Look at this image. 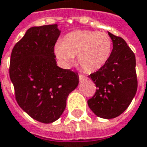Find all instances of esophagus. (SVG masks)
Returning <instances> with one entry per match:
<instances>
[{
    "instance_id": "obj_1",
    "label": "esophagus",
    "mask_w": 147,
    "mask_h": 147,
    "mask_svg": "<svg viewBox=\"0 0 147 147\" xmlns=\"http://www.w3.org/2000/svg\"><path fill=\"white\" fill-rule=\"evenodd\" d=\"M79 79L80 81H84V80L86 79V76H84V75L83 74H79Z\"/></svg>"
}]
</instances>
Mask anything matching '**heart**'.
Returning a JSON list of instances; mask_svg holds the SVG:
<instances>
[{"instance_id": "heart-1", "label": "heart", "mask_w": 147, "mask_h": 147, "mask_svg": "<svg viewBox=\"0 0 147 147\" xmlns=\"http://www.w3.org/2000/svg\"><path fill=\"white\" fill-rule=\"evenodd\" d=\"M113 41L105 32L77 30L69 33L56 44L57 57L69 67L77 56L80 66L86 72H96L106 65L112 52Z\"/></svg>"}]
</instances>
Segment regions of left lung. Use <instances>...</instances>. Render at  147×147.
I'll use <instances>...</instances> for the list:
<instances>
[{
    "mask_svg": "<svg viewBox=\"0 0 147 147\" xmlns=\"http://www.w3.org/2000/svg\"><path fill=\"white\" fill-rule=\"evenodd\" d=\"M108 34L113 47L106 65L88 76L97 89L87 103L96 116L112 119L130 104L137 90V77L134 52L122 37Z\"/></svg>",
    "mask_w": 147,
    "mask_h": 147,
    "instance_id": "8db88e82",
    "label": "left lung"
}]
</instances>
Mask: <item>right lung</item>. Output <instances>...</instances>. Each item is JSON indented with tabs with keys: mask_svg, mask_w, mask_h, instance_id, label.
Returning <instances> with one entry per match:
<instances>
[{
	"mask_svg": "<svg viewBox=\"0 0 147 147\" xmlns=\"http://www.w3.org/2000/svg\"><path fill=\"white\" fill-rule=\"evenodd\" d=\"M57 25L33 27L14 45L9 74L16 100L33 119L51 123L61 117L67 98L79 83L77 73L57 65Z\"/></svg>",
	"mask_w": 147,
	"mask_h": 147,
	"instance_id": "obj_1",
	"label": "right lung"
}]
</instances>
